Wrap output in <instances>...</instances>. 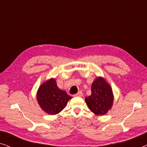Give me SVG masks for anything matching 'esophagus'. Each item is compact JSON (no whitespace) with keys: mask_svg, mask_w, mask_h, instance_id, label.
<instances>
[{"mask_svg":"<svg viewBox=\"0 0 147 147\" xmlns=\"http://www.w3.org/2000/svg\"><path fill=\"white\" fill-rule=\"evenodd\" d=\"M82 96H83V93H82V92H79L78 93L74 95V96H78V97H82Z\"/></svg>","mask_w":147,"mask_h":147,"instance_id":"1","label":"esophagus"}]
</instances>
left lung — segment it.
<instances>
[{"label":"left lung","mask_w":147,"mask_h":147,"mask_svg":"<svg viewBox=\"0 0 147 147\" xmlns=\"http://www.w3.org/2000/svg\"><path fill=\"white\" fill-rule=\"evenodd\" d=\"M92 94L86 97V104L89 109L96 115L107 113L113 104L112 88L103 78H96L92 84Z\"/></svg>","instance_id":"left-lung-1"}]
</instances>
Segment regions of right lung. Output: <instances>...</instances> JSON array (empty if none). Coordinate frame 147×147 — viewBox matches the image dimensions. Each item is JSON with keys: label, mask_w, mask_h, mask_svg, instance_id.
Wrapping results in <instances>:
<instances>
[{"label": "right lung", "mask_w": 147, "mask_h": 147, "mask_svg": "<svg viewBox=\"0 0 147 147\" xmlns=\"http://www.w3.org/2000/svg\"><path fill=\"white\" fill-rule=\"evenodd\" d=\"M71 98L57 87L55 80L53 78L42 84L37 94V102L42 110L51 115L61 112Z\"/></svg>", "instance_id": "add662e5"}]
</instances>
